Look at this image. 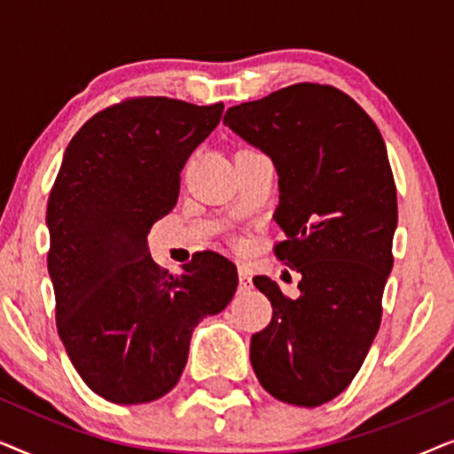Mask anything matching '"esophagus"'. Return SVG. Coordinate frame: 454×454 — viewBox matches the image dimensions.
<instances>
[{
	"label": "esophagus",
	"instance_id": "34e87169",
	"mask_svg": "<svg viewBox=\"0 0 454 454\" xmlns=\"http://www.w3.org/2000/svg\"><path fill=\"white\" fill-rule=\"evenodd\" d=\"M252 287V278H250V272L244 266H239V289L246 291Z\"/></svg>",
	"mask_w": 454,
	"mask_h": 454
}]
</instances>
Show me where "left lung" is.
<instances>
[{
	"instance_id": "8db88e82",
	"label": "left lung",
	"mask_w": 454,
	"mask_h": 454,
	"mask_svg": "<svg viewBox=\"0 0 454 454\" xmlns=\"http://www.w3.org/2000/svg\"><path fill=\"white\" fill-rule=\"evenodd\" d=\"M223 123L275 163L285 233L275 256L301 272L297 300L254 277L272 318L252 337V368L275 399L318 407L349 387L380 328L396 229L387 146L372 117L331 84H291L229 107Z\"/></svg>"
}]
</instances>
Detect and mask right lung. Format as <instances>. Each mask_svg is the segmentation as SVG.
Masks as SVG:
<instances>
[{
    "label": "right lung",
    "mask_w": 454,
    "mask_h": 454,
    "mask_svg": "<svg viewBox=\"0 0 454 454\" xmlns=\"http://www.w3.org/2000/svg\"><path fill=\"white\" fill-rule=\"evenodd\" d=\"M223 103L132 97L74 134L49 194L47 266L61 343L86 387L120 405L176 387L190 339L238 289V269L204 250L171 275L146 235L179 194V173Z\"/></svg>",
    "instance_id": "add662e5"
}]
</instances>
